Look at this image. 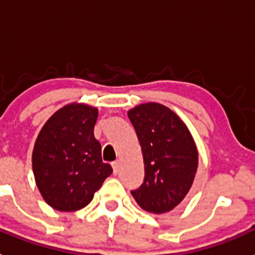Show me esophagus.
Wrapping results in <instances>:
<instances>
[{
    "label": "esophagus",
    "instance_id": "esophagus-1",
    "mask_svg": "<svg viewBox=\"0 0 255 255\" xmlns=\"http://www.w3.org/2000/svg\"><path fill=\"white\" fill-rule=\"evenodd\" d=\"M112 168H114L115 175H117V173H119V170H120V162L119 161L112 162Z\"/></svg>",
    "mask_w": 255,
    "mask_h": 255
}]
</instances>
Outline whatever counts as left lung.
I'll return each mask as SVG.
<instances>
[{
    "label": "left lung",
    "mask_w": 255,
    "mask_h": 255,
    "mask_svg": "<svg viewBox=\"0 0 255 255\" xmlns=\"http://www.w3.org/2000/svg\"><path fill=\"white\" fill-rule=\"evenodd\" d=\"M141 147L145 177L131 191L141 209L162 215L184 202L198 170V148L172 110L148 102L128 111Z\"/></svg>",
    "instance_id": "left-lung-1"
}]
</instances>
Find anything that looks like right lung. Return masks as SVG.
I'll use <instances>...</instances> for the list:
<instances>
[{"instance_id":"right-lung-1","label":"right lung","mask_w":255,"mask_h":255,"mask_svg":"<svg viewBox=\"0 0 255 255\" xmlns=\"http://www.w3.org/2000/svg\"><path fill=\"white\" fill-rule=\"evenodd\" d=\"M97 117L93 106L69 103L52 115L38 134L33 173L42 198L56 211L84 208L112 173L94 138Z\"/></svg>"}]
</instances>
